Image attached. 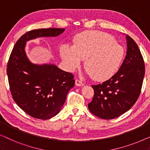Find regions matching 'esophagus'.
<instances>
[{
  "label": "esophagus",
  "instance_id": "obj_1",
  "mask_svg": "<svg viewBox=\"0 0 150 150\" xmlns=\"http://www.w3.org/2000/svg\"><path fill=\"white\" fill-rule=\"evenodd\" d=\"M75 84H76V86H79V87H81V86L84 85L83 82L82 81H81V80H79V79H76Z\"/></svg>",
  "mask_w": 150,
  "mask_h": 150
}]
</instances>
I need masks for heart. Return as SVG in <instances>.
Returning a JSON list of instances; mask_svg holds the SVG:
<instances>
[{"instance_id": "obj_1", "label": "heart", "mask_w": 150, "mask_h": 150, "mask_svg": "<svg viewBox=\"0 0 150 150\" xmlns=\"http://www.w3.org/2000/svg\"><path fill=\"white\" fill-rule=\"evenodd\" d=\"M61 56L69 71L81 66L83 59L90 76L104 81L115 74L124 59V48L106 33L91 30L76 35L74 46L63 44Z\"/></svg>"}]
</instances>
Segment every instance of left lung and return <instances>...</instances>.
I'll use <instances>...</instances> for the list:
<instances>
[{
    "instance_id": "left-lung-1",
    "label": "left lung",
    "mask_w": 150,
    "mask_h": 150,
    "mask_svg": "<svg viewBox=\"0 0 150 150\" xmlns=\"http://www.w3.org/2000/svg\"><path fill=\"white\" fill-rule=\"evenodd\" d=\"M127 54L119 71L107 81L91 85L90 112L103 120H112L130 110L140 96L145 76V63L138 45L126 35Z\"/></svg>"
}]
</instances>
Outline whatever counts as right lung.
<instances>
[{
    "label": "right lung",
    "mask_w": 150,
    "mask_h": 150,
    "mask_svg": "<svg viewBox=\"0 0 150 150\" xmlns=\"http://www.w3.org/2000/svg\"><path fill=\"white\" fill-rule=\"evenodd\" d=\"M64 28H40L28 31L16 42L10 54L7 74L12 98L18 106L33 117L46 120L54 117L74 87L71 73L55 65H35L24 51L26 42L39 37H56Z\"/></svg>",
    "instance_id": "add662e5"
}]
</instances>
